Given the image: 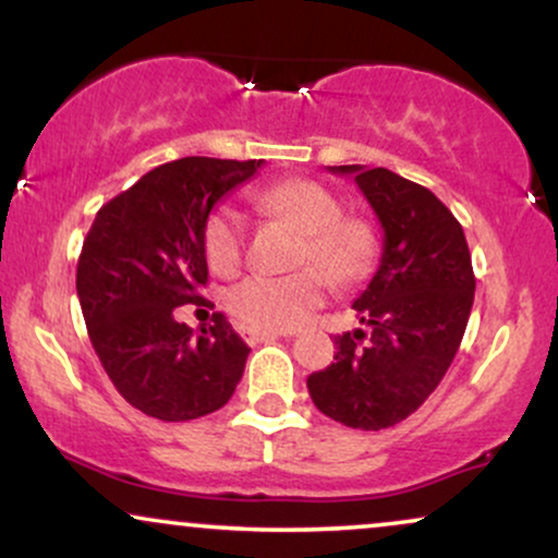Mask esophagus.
<instances>
[{
  "label": "esophagus",
  "instance_id": "esophagus-1",
  "mask_svg": "<svg viewBox=\"0 0 558 558\" xmlns=\"http://www.w3.org/2000/svg\"><path fill=\"white\" fill-rule=\"evenodd\" d=\"M241 336H243V341L254 345V343L275 341V338H280V336H291V332H283V330H243Z\"/></svg>",
  "mask_w": 558,
  "mask_h": 558
}]
</instances>
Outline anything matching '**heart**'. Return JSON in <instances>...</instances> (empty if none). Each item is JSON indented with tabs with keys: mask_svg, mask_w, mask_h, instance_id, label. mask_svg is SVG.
Instances as JSON below:
<instances>
[{
	"mask_svg": "<svg viewBox=\"0 0 558 558\" xmlns=\"http://www.w3.org/2000/svg\"><path fill=\"white\" fill-rule=\"evenodd\" d=\"M265 213L301 233L293 275H248L228 291L226 306L246 330H291L310 317L325 299V281L332 286L360 283L377 259L375 230L362 217L341 215V202L315 181L293 178L259 191ZM204 254L209 267L230 275L243 259V222L233 207H217L204 226ZM316 270L312 271L311 267Z\"/></svg>",
	"mask_w": 558,
	"mask_h": 558,
	"instance_id": "obj_1",
	"label": "heart"
}]
</instances>
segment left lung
Returning a JSON list of instances; mask_svg holds the SVG:
<instances>
[{
  "label": "left lung",
  "mask_w": 558,
  "mask_h": 558,
  "mask_svg": "<svg viewBox=\"0 0 558 558\" xmlns=\"http://www.w3.org/2000/svg\"><path fill=\"white\" fill-rule=\"evenodd\" d=\"M351 175L383 228L380 265L351 306L367 332L336 338L330 367L306 377L312 401L354 430H383L417 412L462 343L475 272L464 230L433 191L386 168Z\"/></svg>",
  "instance_id": "left-lung-1"
}]
</instances>
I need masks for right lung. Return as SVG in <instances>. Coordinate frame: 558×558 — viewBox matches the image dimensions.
Listing matches in <instances>:
<instances>
[{
  "label": "right lung",
  "instance_id": "1",
  "mask_svg": "<svg viewBox=\"0 0 558 558\" xmlns=\"http://www.w3.org/2000/svg\"><path fill=\"white\" fill-rule=\"evenodd\" d=\"M262 165L213 157L159 165L107 202L83 241L75 288L88 338L118 393L149 417H204L239 386L252 349L226 315L194 332L175 310L204 304L207 217Z\"/></svg>",
  "mask_w": 558,
  "mask_h": 558
}]
</instances>
